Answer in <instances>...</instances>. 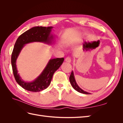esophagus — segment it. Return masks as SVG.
I'll return each instance as SVG.
<instances>
[{"mask_svg": "<svg viewBox=\"0 0 123 123\" xmlns=\"http://www.w3.org/2000/svg\"><path fill=\"white\" fill-rule=\"evenodd\" d=\"M65 61L66 62H71V58L70 57H66V59H65Z\"/></svg>", "mask_w": 123, "mask_h": 123, "instance_id": "34e87169", "label": "esophagus"}]
</instances>
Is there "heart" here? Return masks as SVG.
<instances>
[{
	"mask_svg": "<svg viewBox=\"0 0 123 123\" xmlns=\"http://www.w3.org/2000/svg\"><path fill=\"white\" fill-rule=\"evenodd\" d=\"M70 44V43H68V44Z\"/></svg>",
	"mask_w": 123,
	"mask_h": 123,
	"instance_id": "obj_1",
	"label": "heart"
}]
</instances>
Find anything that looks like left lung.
I'll use <instances>...</instances> for the list:
<instances>
[{
  "instance_id": "left-lung-1",
  "label": "left lung",
  "mask_w": 123,
  "mask_h": 123,
  "mask_svg": "<svg viewBox=\"0 0 123 123\" xmlns=\"http://www.w3.org/2000/svg\"><path fill=\"white\" fill-rule=\"evenodd\" d=\"M69 80H70V82L71 85H72L73 88L77 91H78L79 92H80V93H83V94H90V93L87 92L86 91L83 90V89H81L79 86H78V85L77 84V83L76 82L75 77H74V73H73V71H72L71 73V75L69 77Z\"/></svg>"
}]
</instances>
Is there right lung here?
Returning <instances> with one entry per match:
<instances>
[{"mask_svg": "<svg viewBox=\"0 0 123 123\" xmlns=\"http://www.w3.org/2000/svg\"><path fill=\"white\" fill-rule=\"evenodd\" d=\"M53 27H34L20 35L15 43L11 56V64L16 82L25 90L31 92H39L46 89L50 85L54 73L64 62V58L51 59L40 75L31 82L21 79L16 67V60L25 44L33 42L43 43L51 44L54 37L51 32Z\"/></svg>", "mask_w": 123, "mask_h": 123, "instance_id": "1", "label": "right lung"}]
</instances>
